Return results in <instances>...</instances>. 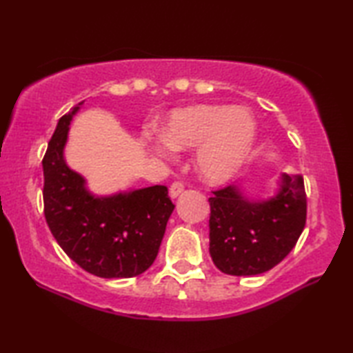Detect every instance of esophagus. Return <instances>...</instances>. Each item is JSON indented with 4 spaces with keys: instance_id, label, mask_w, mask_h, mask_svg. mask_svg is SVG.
Listing matches in <instances>:
<instances>
[{
    "instance_id": "34e87169",
    "label": "esophagus",
    "mask_w": 353,
    "mask_h": 353,
    "mask_svg": "<svg viewBox=\"0 0 353 353\" xmlns=\"http://www.w3.org/2000/svg\"><path fill=\"white\" fill-rule=\"evenodd\" d=\"M182 191H183V183L182 182H174L170 187V196L172 199H176L177 196L182 193Z\"/></svg>"
}]
</instances>
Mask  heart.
Segmentation results:
<instances>
[{
  "instance_id": "1",
  "label": "heart",
  "mask_w": 353,
  "mask_h": 353,
  "mask_svg": "<svg viewBox=\"0 0 353 353\" xmlns=\"http://www.w3.org/2000/svg\"><path fill=\"white\" fill-rule=\"evenodd\" d=\"M163 140L146 137L149 151L170 157V148L198 149L196 170L208 183H225L241 171L252 155L256 123L252 113L240 107L198 104L174 110L162 129Z\"/></svg>"
}]
</instances>
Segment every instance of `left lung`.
Here are the masks:
<instances>
[{"label":"left lung","instance_id":"1","mask_svg":"<svg viewBox=\"0 0 353 353\" xmlns=\"http://www.w3.org/2000/svg\"><path fill=\"white\" fill-rule=\"evenodd\" d=\"M270 199H250L236 185L213 191L210 202V255L219 271L256 276L279 265L301 236L307 196L301 174H282Z\"/></svg>","mask_w":353,"mask_h":353}]
</instances>
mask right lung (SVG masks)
Returning a JSON list of instances; mask_svg holds the SVG:
<instances>
[{"label":"right lung","instance_id":"1","mask_svg":"<svg viewBox=\"0 0 353 353\" xmlns=\"http://www.w3.org/2000/svg\"><path fill=\"white\" fill-rule=\"evenodd\" d=\"M59 119L43 157L45 218L52 236L82 270L103 279L140 276L152 265L174 210L163 185L97 196L65 162L71 119Z\"/></svg>","mask_w":353,"mask_h":353}]
</instances>
